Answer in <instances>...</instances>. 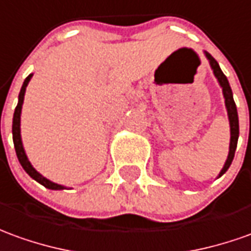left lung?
<instances>
[{"label": "left lung", "instance_id": "obj_1", "mask_svg": "<svg viewBox=\"0 0 251 251\" xmlns=\"http://www.w3.org/2000/svg\"><path fill=\"white\" fill-rule=\"evenodd\" d=\"M205 54H206V58L209 59V64H211L212 69H213V73L216 76L217 81L220 83L222 88H223V95L224 99H226V107H227V113H228L229 127H231V141H229L228 157L226 160L223 170L219 174V176H222L228 170L231 163H232V159H234V155H235L236 144H238V137H239V121H238V111H236L235 101H234V98H232V91H231V87H229L227 77L222 72L216 59L213 58L211 54H208V52H205Z\"/></svg>", "mask_w": 251, "mask_h": 251}]
</instances>
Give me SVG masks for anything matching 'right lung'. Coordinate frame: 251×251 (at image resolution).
I'll use <instances>...</instances> for the list:
<instances>
[{"label":"right lung","mask_w":251,"mask_h":251,"mask_svg":"<svg viewBox=\"0 0 251 251\" xmlns=\"http://www.w3.org/2000/svg\"><path fill=\"white\" fill-rule=\"evenodd\" d=\"M31 77L32 75H29V76L24 80V83H23V87L20 89V94H19V103H17V106L15 108V114H13V125H12V134H13V144H15V150H16V155H17V159H19V162L23 166V168L25 170V173H27L31 178H34L36 182H39L40 185H43L47 189H51V190H61V189H65L64 186H61V185H57V183H54L51 180L46 179L45 176H42V175L35 170L32 166H31V163L28 162L27 155H25V152H24V148H23V144H22V136H20V114H22V106H23V101H24V94H25V88H27L28 83H29V80H31Z\"/></svg>","instance_id":"right-lung-1"}]
</instances>
